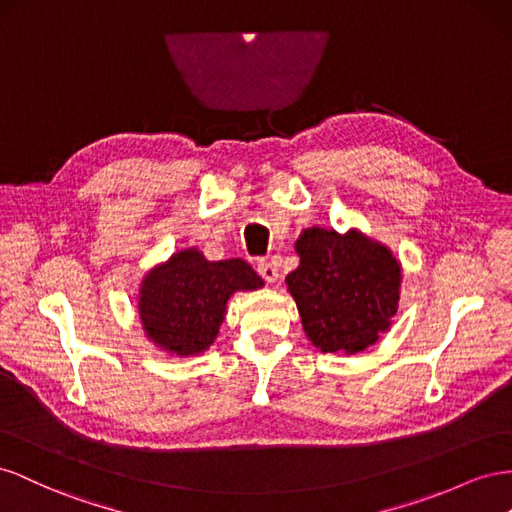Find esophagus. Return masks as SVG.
I'll list each match as a JSON object with an SVG mask.
<instances>
[{"mask_svg": "<svg viewBox=\"0 0 512 512\" xmlns=\"http://www.w3.org/2000/svg\"><path fill=\"white\" fill-rule=\"evenodd\" d=\"M257 272L264 276V279L268 281V283H276L281 279V274H279V266L274 264V261H268V259H261L259 264H257Z\"/></svg>", "mask_w": 512, "mask_h": 512, "instance_id": "1", "label": "esophagus"}]
</instances>
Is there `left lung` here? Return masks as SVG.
<instances>
[{"label": "left lung", "mask_w": 512, "mask_h": 512, "mask_svg": "<svg viewBox=\"0 0 512 512\" xmlns=\"http://www.w3.org/2000/svg\"><path fill=\"white\" fill-rule=\"evenodd\" d=\"M300 266L287 274L302 328L324 354H360L392 326L401 261L358 229L309 227L296 240Z\"/></svg>", "instance_id": "1"}]
</instances>
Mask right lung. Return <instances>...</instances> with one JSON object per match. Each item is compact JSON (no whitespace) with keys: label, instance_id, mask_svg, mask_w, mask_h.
<instances>
[{"label":"right lung","instance_id":"right-lung-1","mask_svg":"<svg viewBox=\"0 0 512 512\" xmlns=\"http://www.w3.org/2000/svg\"><path fill=\"white\" fill-rule=\"evenodd\" d=\"M264 287L244 259L208 261L199 248H182L143 276L139 319L145 337L171 356L203 354L218 337L236 291Z\"/></svg>","mask_w":512,"mask_h":512}]
</instances>
